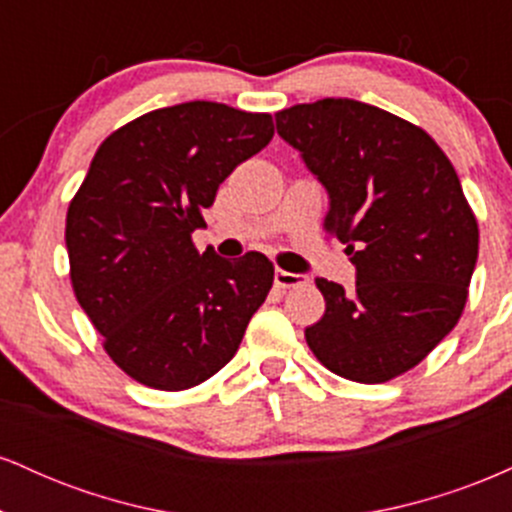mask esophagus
Returning <instances> with one entry per match:
<instances>
[{"mask_svg":"<svg viewBox=\"0 0 512 512\" xmlns=\"http://www.w3.org/2000/svg\"><path fill=\"white\" fill-rule=\"evenodd\" d=\"M274 284L279 286V289H291V286L305 284V276L303 274L286 272V269H276V272H274Z\"/></svg>","mask_w":512,"mask_h":512,"instance_id":"esophagus-1","label":"esophagus"}]
</instances>
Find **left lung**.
<instances>
[{
	"mask_svg": "<svg viewBox=\"0 0 512 512\" xmlns=\"http://www.w3.org/2000/svg\"><path fill=\"white\" fill-rule=\"evenodd\" d=\"M276 132L330 197L325 226L346 245L356 289L317 279L325 315L305 327L317 361L354 383L421 363L460 320L479 228L460 178L421 127L354 101L276 113Z\"/></svg>",
	"mask_w": 512,
	"mask_h": 512,
	"instance_id": "left-lung-1",
	"label": "left lung"
}]
</instances>
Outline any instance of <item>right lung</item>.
<instances>
[{
	"instance_id": "obj_1",
	"label": "right lung",
	"mask_w": 512,
	"mask_h": 512,
	"mask_svg": "<svg viewBox=\"0 0 512 512\" xmlns=\"http://www.w3.org/2000/svg\"><path fill=\"white\" fill-rule=\"evenodd\" d=\"M272 137L267 113L190 101L137 117L98 146L64 240L76 301L137 383L187 390L236 356L274 267L262 252L199 255L192 231L221 182Z\"/></svg>"
}]
</instances>
